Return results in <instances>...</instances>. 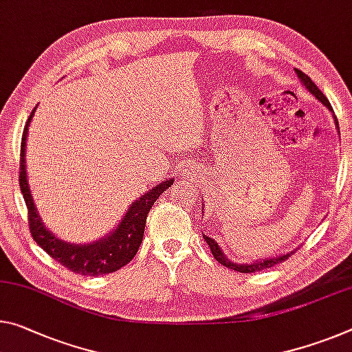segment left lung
<instances>
[{
  "instance_id": "8db88e82",
  "label": "left lung",
  "mask_w": 352,
  "mask_h": 352,
  "mask_svg": "<svg viewBox=\"0 0 352 352\" xmlns=\"http://www.w3.org/2000/svg\"><path fill=\"white\" fill-rule=\"evenodd\" d=\"M296 74H298V76L300 78V81L304 82V86H305L307 89H309V91H310L311 94H314V96H315L318 100H320V102H321L322 104L327 106V108L332 111V106H331V103H329V100L324 97V94H322V92L320 91V89L316 87L315 82L310 80L309 75H305L304 72H300V70H298V69H296ZM336 124H337V126H338V122H336ZM202 205H204V204H202ZM204 238H205L206 244H208V246H210L211 254H213L216 261H219L221 265H224L226 267H230V270L238 271V272H256V271H263V270H266V267H272V266H276V265H278V263H282V261L288 260L289 255H293V252H292V254H283V255H280V256H276V258L260 260V261H255V263H250V265H248V263L239 265V263H233V261H228V260L226 258L224 254H222L221 248L217 246V243L214 241V239H211V238H208L206 235H204Z\"/></svg>"
}]
</instances>
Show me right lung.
Wrapping results in <instances>:
<instances>
[{"label": "right lung", "instance_id": "obj_1", "mask_svg": "<svg viewBox=\"0 0 352 352\" xmlns=\"http://www.w3.org/2000/svg\"><path fill=\"white\" fill-rule=\"evenodd\" d=\"M36 108L28 119L23 136H21V148H20V189L23 194L26 208H28V224H30V232L34 241L41 246L45 252L54 258L58 263L63 265L67 270L81 276H103L109 274L120 270L122 266L130 263L133 256L136 255L139 246L142 243L144 230H146L147 214L155 200L163 194L167 188L172 185V178L169 182H163L161 185H156L150 189L147 194L133 202L120 221L119 227L104 239H100L92 244H69L64 243L53 236L48 228L43 226L38 216L36 205L32 202V196L30 192V185H28L26 167H25V150H26V136L28 126H30L31 117L34 114Z\"/></svg>", "mask_w": 352, "mask_h": 352}]
</instances>
